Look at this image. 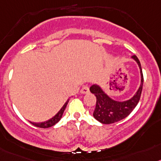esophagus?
<instances>
[{"label": "esophagus", "instance_id": "esophagus-1", "mask_svg": "<svg viewBox=\"0 0 161 161\" xmlns=\"http://www.w3.org/2000/svg\"><path fill=\"white\" fill-rule=\"evenodd\" d=\"M89 91H90V89H89V86H88L87 85L83 86L82 87V89H81V93L82 94H86L88 93Z\"/></svg>", "mask_w": 161, "mask_h": 161}]
</instances>
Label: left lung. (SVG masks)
I'll list each match as a JSON object with an SVG mask.
<instances>
[{
    "mask_svg": "<svg viewBox=\"0 0 161 161\" xmlns=\"http://www.w3.org/2000/svg\"><path fill=\"white\" fill-rule=\"evenodd\" d=\"M132 58L135 59L138 63L141 73V84L136 95L132 98L124 102H117L111 99L108 95H106L103 90L97 85H92L90 87L91 93L94 94L96 97V106L93 115L95 119L102 124H114L126 118L127 115H130V113L134 110L140 101L142 89H143L144 76L138 58L136 55H133Z\"/></svg>",
    "mask_w": 161,
    "mask_h": 161,
    "instance_id": "obj_1",
    "label": "left lung"
}]
</instances>
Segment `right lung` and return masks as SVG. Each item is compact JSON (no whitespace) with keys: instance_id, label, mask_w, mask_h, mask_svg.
I'll return each mask as SVG.
<instances>
[{"instance_id":"right-lung-1","label":"right lung","mask_w":161,"mask_h":161,"mask_svg":"<svg viewBox=\"0 0 161 161\" xmlns=\"http://www.w3.org/2000/svg\"><path fill=\"white\" fill-rule=\"evenodd\" d=\"M68 102H69V99L65 103V104L63 105V108H61L60 111H59L58 112L57 114L53 117V118L47 120V121H45V122H42V123H38V124H36V123H31V124L37 127H41V128H47V127H52V126H53L54 124H57L59 120L61 119V118H62V116H63V112H64L65 109H66V105H67Z\"/></svg>"}]
</instances>
